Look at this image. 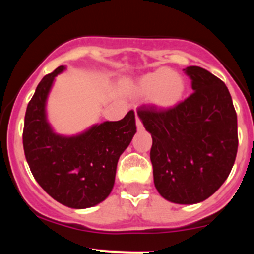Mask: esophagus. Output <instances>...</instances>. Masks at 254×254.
<instances>
[{"label": "esophagus", "instance_id": "obj_1", "mask_svg": "<svg viewBox=\"0 0 254 254\" xmlns=\"http://www.w3.org/2000/svg\"><path fill=\"white\" fill-rule=\"evenodd\" d=\"M136 127H137V129H138V130L143 129V124H142L141 119H139L138 117H136Z\"/></svg>", "mask_w": 254, "mask_h": 254}]
</instances>
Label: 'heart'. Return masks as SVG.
<instances>
[{
  "mask_svg": "<svg viewBox=\"0 0 254 254\" xmlns=\"http://www.w3.org/2000/svg\"><path fill=\"white\" fill-rule=\"evenodd\" d=\"M136 89L144 97H153V101L159 106L171 107L182 99L185 84L176 72L161 68L139 78Z\"/></svg>",
  "mask_w": 254,
  "mask_h": 254,
  "instance_id": "b5f03b06",
  "label": "heart"
}]
</instances>
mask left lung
<instances>
[{"label":"left lung","instance_id":"left-lung-1","mask_svg":"<svg viewBox=\"0 0 254 254\" xmlns=\"http://www.w3.org/2000/svg\"><path fill=\"white\" fill-rule=\"evenodd\" d=\"M194 90L170 109L141 105L137 115L153 144L154 184L165 199L194 204L215 193L232 171L238 151V119L222 80L188 66Z\"/></svg>","mask_w":254,"mask_h":254}]
</instances>
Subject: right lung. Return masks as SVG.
<instances>
[{"label": "right lung", "instance_id": "add662e5", "mask_svg": "<svg viewBox=\"0 0 254 254\" xmlns=\"http://www.w3.org/2000/svg\"><path fill=\"white\" fill-rule=\"evenodd\" d=\"M63 69L45 75L27 105L25 156L34 179L54 199L69 208H90L112 191L119 156L136 132L135 113L129 111L121 121L105 122L75 137L54 133L45 118V101Z\"/></svg>", "mask_w": 254, "mask_h": 254}]
</instances>
